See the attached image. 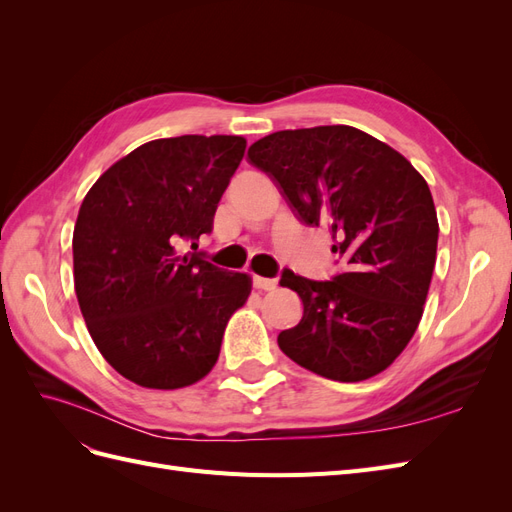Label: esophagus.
Instances as JSON below:
<instances>
[{"mask_svg": "<svg viewBox=\"0 0 512 512\" xmlns=\"http://www.w3.org/2000/svg\"><path fill=\"white\" fill-rule=\"evenodd\" d=\"M252 284H254L258 290H273V288L277 286V280H273V277L254 275V277H252Z\"/></svg>", "mask_w": 512, "mask_h": 512, "instance_id": "1", "label": "esophagus"}]
</instances>
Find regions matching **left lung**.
I'll return each instance as SVG.
<instances>
[{"mask_svg":"<svg viewBox=\"0 0 512 512\" xmlns=\"http://www.w3.org/2000/svg\"><path fill=\"white\" fill-rule=\"evenodd\" d=\"M247 160L273 179L299 222L327 226L342 262L324 282L282 271L303 318L277 344L322 378L380 374L421 322L436 265L440 228L427 181L393 147L350 126L273 132Z\"/></svg>","mask_w":512,"mask_h":512,"instance_id":"obj_1","label":"left lung"}]
</instances>
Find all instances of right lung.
<instances>
[{
	"instance_id": "add662e5",
	"label": "right lung",
	"mask_w": 512,
	"mask_h": 512,
	"mask_svg": "<svg viewBox=\"0 0 512 512\" xmlns=\"http://www.w3.org/2000/svg\"><path fill=\"white\" fill-rule=\"evenodd\" d=\"M243 153L241 136L158 138L87 192L72 237L74 290L91 339L123 378L170 391L218 361L250 277L179 247L196 250L209 235Z\"/></svg>"
}]
</instances>
